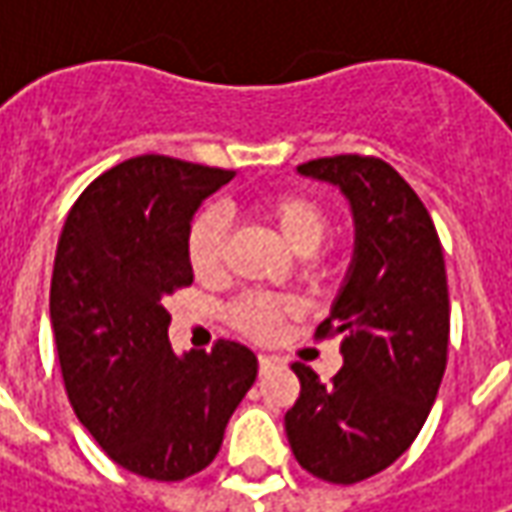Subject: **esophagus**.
<instances>
[{"label":"esophagus","mask_w":512,"mask_h":512,"mask_svg":"<svg viewBox=\"0 0 512 512\" xmlns=\"http://www.w3.org/2000/svg\"><path fill=\"white\" fill-rule=\"evenodd\" d=\"M273 364H276V359H273V356H265V353L259 356V367H262V370H267V367H273Z\"/></svg>","instance_id":"34e87169"}]
</instances>
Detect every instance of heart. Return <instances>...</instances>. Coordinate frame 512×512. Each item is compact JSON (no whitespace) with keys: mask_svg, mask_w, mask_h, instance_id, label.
<instances>
[{"mask_svg":"<svg viewBox=\"0 0 512 512\" xmlns=\"http://www.w3.org/2000/svg\"><path fill=\"white\" fill-rule=\"evenodd\" d=\"M262 213L267 222L279 230L285 245L299 253L310 256L322 245L327 236V213L325 207L316 205L307 196L296 193H279L262 202ZM227 253V216L222 207H205L187 233V262L196 279L213 282L225 273ZM296 313L293 296L279 293H245L230 307V322L239 327L250 339H273L282 319Z\"/></svg>","mask_w":512,"mask_h":512,"instance_id":"b5f03b06","label":"heart"}]
</instances>
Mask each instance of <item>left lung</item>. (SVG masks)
<instances>
[{"label": "left lung", "instance_id": "1", "mask_svg": "<svg viewBox=\"0 0 512 512\" xmlns=\"http://www.w3.org/2000/svg\"><path fill=\"white\" fill-rule=\"evenodd\" d=\"M299 176L339 187L353 213V259L316 336H339L333 382L293 364L302 382L285 413L296 462L316 479L356 484L419 436L447 364L450 299L433 219L396 170L373 156H327Z\"/></svg>", "mask_w": 512, "mask_h": 512}]
</instances>
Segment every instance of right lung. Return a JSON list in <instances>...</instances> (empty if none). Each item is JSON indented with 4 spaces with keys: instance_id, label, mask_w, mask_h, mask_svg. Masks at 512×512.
Listing matches in <instances>:
<instances>
[{
    "instance_id": "right-lung-1",
    "label": "right lung",
    "mask_w": 512,
    "mask_h": 512,
    "mask_svg": "<svg viewBox=\"0 0 512 512\" xmlns=\"http://www.w3.org/2000/svg\"><path fill=\"white\" fill-rule=\"evenodd\" d=\"M233 170L136 156L70 207L50 279V327L73 413L119 467L182 482L216 459L256 382L253 350L170 347L165 299L193 282L187 233Z\"/></svg>"
}]
</instances>
